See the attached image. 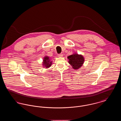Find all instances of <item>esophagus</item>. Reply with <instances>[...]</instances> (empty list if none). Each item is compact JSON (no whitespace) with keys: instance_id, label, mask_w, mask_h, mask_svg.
<instances>
[{"instance_id":"obj_1","label":"esophagus","mask_w":121,"mask_h":121,"mask_svg":"<svg viewBox=\"0 0 121 121\" xmlns=\"http://www.w3.org/2000/svg\"><path fill=\"white\" fill-rule=\"evenodd\" d=\"M58 57H62L63 56V54L62 53H60V54H58Z\"/></svg>"}]
</instances>
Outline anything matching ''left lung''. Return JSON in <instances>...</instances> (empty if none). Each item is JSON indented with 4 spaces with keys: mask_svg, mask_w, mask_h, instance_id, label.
Segmentation results:
<instances>
[{
    "mask_svg": "<svg viewBox=\"0 0 121 121\" xmlns=\"http://www.w3.org/2000/svg\"><path fill=\"white\" fill-rule=\"evenodd\" d=\"M68 58L69 59V63L73 67L74 69H78L82 66L84 63V59L81 55L75 53L69 56Z\"/></svg>",
    "mask_w": 121,
    "mask_h": 121,
    "instance_id": "1",
    "label": "left lung"
}]
</instances>
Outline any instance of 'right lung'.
Here are the masks:
<instances>
[{
	"mask_svg": "<svg viewBox=\"0 0 121 121\" xmlns=\"http://www.w3.org/2000/svg\"><path fill=\"white\" fill-rule=\"evenodd\" d=\"M48 56H46L43 59V65H44V66L46 67V68H48L50 67L51 65V62H50V60Z\"/></svg>",
	"mask_w": 121,
	"mask_h": 121,
	"instance_id": "add662e5",
	"label": "right lung"
}]
</instances>
